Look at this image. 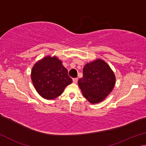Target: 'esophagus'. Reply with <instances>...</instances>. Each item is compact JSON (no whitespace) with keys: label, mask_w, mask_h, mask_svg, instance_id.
Instances as JSON below:
<instances>
[{"label":"esophagus","mask_w":146,"mask_h":146,"mask_svg":"<svg viewBox=\"0 0 146 146\" xmlns=\"http://www.w3.org/2000/svg\"><path fill=\"white\" fill-rule=\"evenodd\" d=\"M73 82L74 83H77L78 82V78H73Z\"/></svg>","instance_id":"obj_1"}]
</instances>
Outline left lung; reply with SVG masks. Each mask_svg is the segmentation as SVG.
<instances>
[{
  "label": "left lung",
  "instance_id": "8db88e82",
  "mask_svg": "<svg viewBox=\"0 0 146 146\" xmlns=\"http://www.w3.org/2000/svg\"><path fill=\"white\" fill-rule=\"evenodd\" d=\"M78 83L84 97L91 104H97L111 92L115 76L110 66L98 59L84 67L83 77L79 79Z\"/></svg>",
  "mask_w": 146,
  "mask_h": 146
}]
</instances>
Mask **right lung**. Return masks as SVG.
<instances>
[{"label": "right lung", "instance_id": "1", "mask_svg": "<svg viewBox=\"0 0 146 146\" xmlns=\"http://www.w3.org/2000/svg\"><path fill=\"white\" fill-rule=\"evenodd\" d=\"M31 76L36 91L46 99L58 97L72 82L68 70L55 56H48L37 62L32 68Z\"/></svg>", "mask_w": 146, "mask_h": 146}]
</instances>
